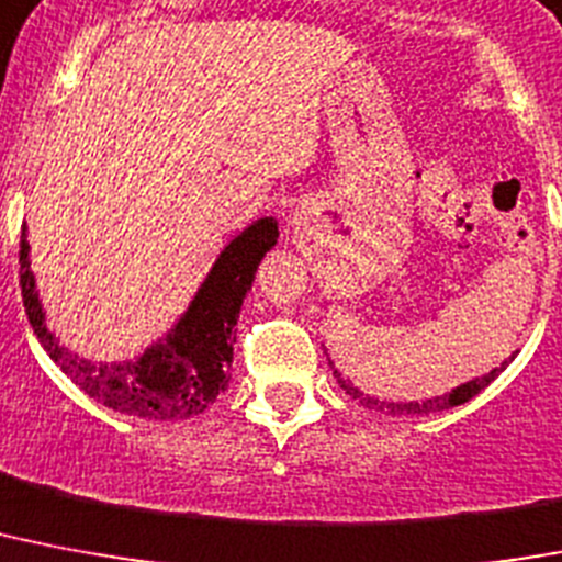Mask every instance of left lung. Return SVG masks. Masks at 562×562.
Wrapping results in <instances>:
<instances>
[{
  "label": "left lung",
  "instance_id": "8db88e82",
  "mask_svg": "<svg viewBox=\"0 0 562 562\" xmlns=\"http://www.w3.org/2000/svg\"><path fill=\"white\" fill-rule=\"evenodd\" d=\"M517 355V352H514ZM514 355H510L508 360H503L499 367L491 369L487 375H479L473 378V381H464V384H459L456 390L445 392V395H432V398H422V401H386V398H375V395H369V392L358 390V386L349 381V378L340 372V369L331 363V369H335V378L337 384H340V390H346V395H352L355 401H360L363 407L375 409V413H386V415H430V413H441V409H450V407H459V404H464V401H471L473 395H479V392L485 390L494 378H499V372H505V367H508L510 360H514Z\"/></svg>",
  "mask_w": 562,
  "mask_h": 562
}]
</instances>
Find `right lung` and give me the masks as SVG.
<instances>
[{"instance_id":"add662e5","label":"right lung","mask_w":562,"mask_h":562,"mask_svg":"<svg viewBox=\"0 0 562 562\" xmlns=\"http://www.w3.org/2000/svg\"><path fill=\"white\" fill-rule=\"evenodd\" d=\"M277 218L262 216L227 241L184 314L138 358L98 363L59 344V337L45 326L43 300L31 271L29 227H22L20 241L22 303L48 358L89 398L132 418L181 422L204 413L231 384L234 326L245 294L254 285V273L262 257L277 245Z\"/></svg>"}]
</instances>
